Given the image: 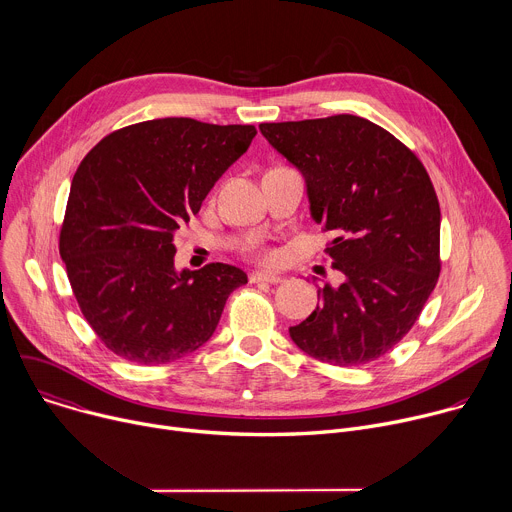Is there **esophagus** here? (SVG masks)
Here are the masks:
<instances>
[{
	"label": "esophagus",
	"mask_w": 512,
	"mask_h": 512,
	"mask_svg": "<svg viewBox=\"0 0 512 512\" xmlns=\"http://www.w3.org/2000/svg\"><path fill=\"white\" fill-rule=\"evenodd\" d=\"M249 281H251V283H261V281H265V283H281V281H283V275L267 273V271H253V273L249 275Z\"/></svg>",
	"instance_id": "esophagus-1"
}]
</instances>
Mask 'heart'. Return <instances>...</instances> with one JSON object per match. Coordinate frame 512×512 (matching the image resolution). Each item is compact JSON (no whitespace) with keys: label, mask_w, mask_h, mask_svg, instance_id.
Masks as SVG:
<instances>
[{"label":"heart","mask_w":512,"mask_h":512,"mask_svg":"<svg viewBox=\"0 0 512 512\" xmlns=\"http://www.w3.org/2000/svg\"><path fill=\"white\" fill-rule=\"evenodd\" d=\"M275 257H277V255H275L273 251H265V253H261V259H263V261H275Z\"/></svg>","instance_id":"b5f03b06"}]
</instances>
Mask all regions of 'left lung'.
<instances>
[{"label":"left lung","instance_id":"left-lung-1","mask_svg":"<svg viewBox=\"0 0 512 512\" xmlns=\"http://www.w3.org/2000/svg\"><path fill=\"white\" fill-rule=\"evenodd\" d=\"M304 180L310 214L332 233L344 279L289 336L312 358L356 367L387 354L417 322L440 277V202L419 158L356 115L261 123Z\"/></svg>","mask_w":512,"mask_h":512}]
</instances>
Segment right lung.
<instances>
[{
	"mask_svg": "<svg viewBox=\"0 0 512 512\" xmlns=\"http://www.w3.org/2000/svg\"><path fill=\"white\" fill-rule=\"evenodd\" d=\"M253 125L166 117L103 137L70 184L60 257L83 316L117 356L166 364L214 334L235 265L174 267V235L247 150Z\"/></svg>",
	"mask_w": 512,
	"mask_h": 512,
	"instance_id": "obj_1",
	"label": "right lung"
}]
</instances>
